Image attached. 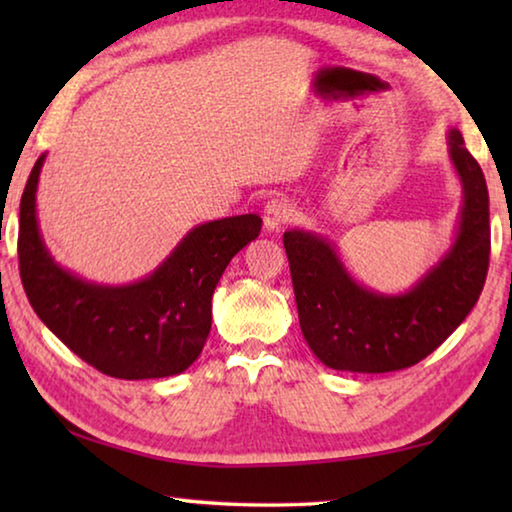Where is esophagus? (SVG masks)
<instances>
[{"mask_svg": "<svg viewBox=\"0 0 512 512\" xmlns=\"http://www.w3.org/2000/svg\"><path fill=\"white\" fill-rule=\"evenodd\" d=\"M293 212L296 210H293V205L287 198H271V201L264 205V228L268 232L280 230L284 223H289L293 219Z\"/></svg>", "mask_w": 512, "mask_h": 512, "instance_id": "obj_1", "label": "esophagus"}]
</instances>
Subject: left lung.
I'll use <instances>...</instances> for the list:
<instances>
[{"label":"left lung","instance_id":"left-lung-1","mask_svg":"<svg viewBox=\"0 0 512 512\" xmlns=\"http://www.w3.org/2000/svg\"><path fill=\"white\" fill-rule=\"evenodd\" d=\"M447 144L463 187L456 237L409 291L391 296L363 287L325 237L296 228L284 232L302 336L327 368L393 372L415 366L479 300L490 262L488 187L461 131L452 128Z\"/></svg>","mask_w":512,"mask_h":512}]
</instances>
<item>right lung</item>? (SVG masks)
<instances>
[{"mask_svg": "<svg viewBox=\"0 0 512 512\" xmlns=\"http://www.w3.org/2000/svg\"><path fill=\"white\" fill-rule=\"evenodd\" d=\"M47 155L33 164L20 201L17 257L33 311L69 350L117 379L180 375L212 327V293L225 266L257 239V214L196 225L142 280L110 287L60 266L40 235L36 192Z\"/></svg>", "mask_w": 512, "mask_h": 512, "instance_id": "obj_1", "label": "right lung"}]
</instances>
